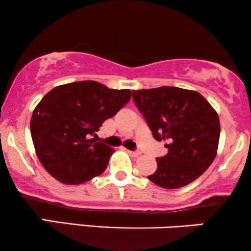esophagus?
I'll use <instances>...</instances> for the list:
<instances>
[{
    "label": "esophagus",
    "mask_w": 251,
    "mask_h": 251,
    "mask_svg": "<svg viewBox=\"0 0 251 251\" xmlns=\"http://www.w3.org/2000/svg\"><path fill=\"white\" fill-rule=\"evenodd\" d=\"M128 153L130 155H132V157H138V155L141 154V152L139 151H128Z\"/></svg>",
    "instance_id": "esophagus-1"
}]
</instances>
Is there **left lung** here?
Wrapping results in <instances>:
<instances>
[{
	"label": "left lung",
	"mask_w": 251,
	"mask_h": 251,
	"mask_svg": "<svg viewBox=\"0 0 251 251\" xmlns=\"http://www.w3.org/2000/svg\"><path fill=\"white\" fill-rule=\"evenodd\" d=\"M139 112L157 141L167 139L168 153L157 158V171L148 178L165 189L191 183L210 167L217 155L219 118L196 91L161 86L132 91Z\"/></svg>",
	"instance_id": "left-lung-1"
}]
</instances>
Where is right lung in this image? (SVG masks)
<instances>
[{
    "label": "right lung",
    "instance_id": "add662e5",
    "mask_svg": "<svg viewBox=\"0 0 251 251\" xmlns=\"http://www.w3.org/2000/svg\"><path fill=\"white\" fill-rule=\"evenodd\" d=\"M130 98V90L108 89L94 80L50 91L31 119L35 153L48 173L64 184L85 183L103 173L114 150L90 136Z\"/></svg>",
    "mask_w": 251,
    "mask_h": 251
}]
</instances>
